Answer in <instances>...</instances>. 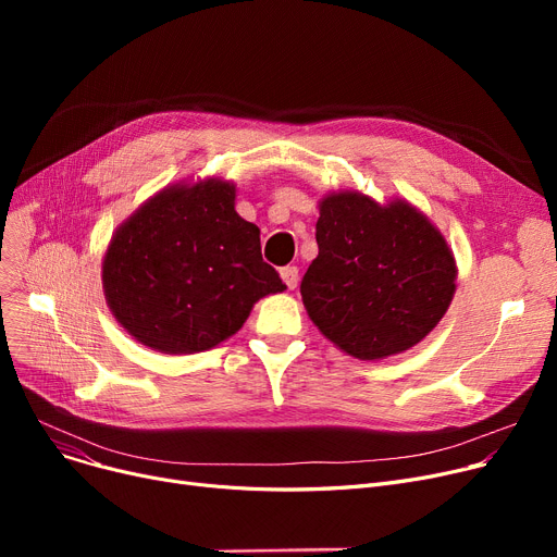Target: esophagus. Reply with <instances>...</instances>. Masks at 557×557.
Masks as SVG:
<instances>
[{"label": "esophagus", "mask_w": 557, "mask_h": 557, "mask_svg": "<svg viewBox=\"0 0 557 557\" xmlns=\"http://www.w3.org/2000/svg\"><path fill=\"white\" fill-rule=\"evenodd\" d=\"M280 275H282V280H284V284H286L288 288H296V286H298V280H300L298 267H284V269L280 271Z\"/></svg>", "instance_id": "esophagus-1"}]
</instances>
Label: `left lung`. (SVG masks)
Listing matches in <instances>:
<instances>
[{
    "mask_svg": "<svg viewBox=\"0 0 557 557\" xmlns=\"http://www.w3.org/2000/svg\"><path fill=\"white\" fill-rule=\"evenodd\" d=\"M315 242L300 294L313 325L343 352L361 361L399 355L447 313L456 261L441 230L411 202L327 194Z\"/></svg>",
    "mask_w": 557,
    "mask_h": 557,
    "instance_id": "8db88e82",
    "label": "left lung"
}]
</instances>
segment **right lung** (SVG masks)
<instances>
[{
	"mask_svg": "<svg viewBox=\"0 0 557 557\" xmlns=\"http://www.w3.org/2000/svg\"><path fill=\"white\" fill-rule=\"evenodd\" d=\"M232 183L171 185L112 234L103 294L135 341L194 355L237 334L252 305L286 288L261 259L259 227L234 210Z\"/></svg>",
	"mask_w": 557,
	"mask_h": 557,
	"instance_id": "obj_1",
	"label": "right lung"
}]
</instances>
